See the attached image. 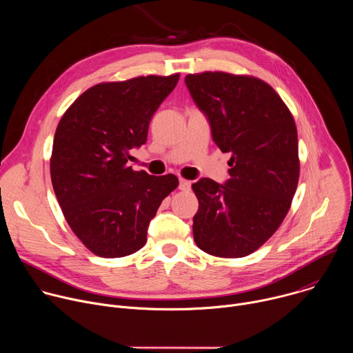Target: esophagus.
I'll use <instances>...</instances> for the list:
<instances>
[{"instance_id": "34e87169", "label": "esophagus", "mask_w": 353, "mask_h": 353, "mask_svg": "<svg viewBox=\"0 0 353 353\" xmlns=\"http://www.w3.org/2000/svg\"><path fill=\"white\" fill-rule=\"evenodd\" d=\"M179 188L181 191H188L191 188V181L190 180H185V179H180L179 180Z\"/></svg>"}]
</instances>
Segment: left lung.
<instances>
[{
	"instance_id": "1",
	"label": "left lung",
	"mask_w": 353,
	"mask_h": 353,
	"mask_svg": "<svg viewBox=\"0 0 353 353\" xmlns=\"http://www.w3.org/2000/svg\"><path fill=\"white\" fill-rule=\"evenodd\" d=\"M185 85L211 125L212 139L232 154L230 179L192 184L198 211L195 244L205 253L245 257L285 219L299 181L297 130L292 113L267 82L228 72L188 74Z\"/></svg>"
}]
</instances>
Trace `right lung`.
Returning a JSON list of instances; mask_svg holds the SVG:
<instances>
[{
	"instance_id": "obj_1",
	"label": "right lung",
	"mask_w": 353,
	"mask_h": 353,
	"mask_svg": "<svg viewBox=\"0 0 353 353\" xmlns=\"http://www.w3.org/2000/svg\"><path fill=\"white\" fill-rule=\"evenodd\" d=\"M180 74L97 83L61 117L50 174L65 221L93 254L130 256L146 243L149 222L179 185L174 174L127 166L130 149L146 142L150 119Z\"/></svg>"
}]
</instances>
